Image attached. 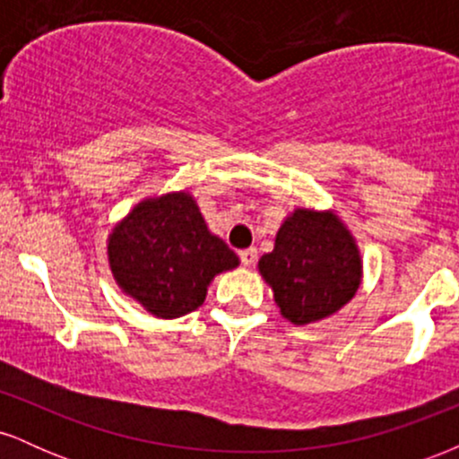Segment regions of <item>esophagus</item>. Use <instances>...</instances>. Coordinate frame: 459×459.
<instances>
[{
	"mask_svg": "<svg viewBox=\"0 0 459 459\" xmlns=\"http://www.w3.org/2000/svg\"><path fill=\"white\" fill-rule=\"evenodd\" d=\"M256 256H259V255H256V247H246V250L239 252V259H241V263H244L246 267L255 265Z\"/></svg>",
	"mask_w": 459,
	"mask_h": 459,
	"instance_id": "34e87169",
	"label": "esophagus"
}]
</instances>
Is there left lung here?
I'll return each instance as SVG.
<instances>
[{
	"mask_svg": "<svg viewBox=\"0 0 459 459\" xmlns=\"http://www.w3.org/2000/svg\"><path fill=\"white\" fill-rule=\"evenodd\" d=\"M259 272L284 319L304 325L343 308L360 287L362 261L343 222L330 212L296 209L278 229Z\"/></svg>",
	"mask_w": 459,
	"mask_h": 459,
	"instance_id": "1",
	"label": "left lung"
}]
</instances>
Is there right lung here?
Here are the masks:
<instances>
[{
    "label": "right lung",
    "instance_id": "1",
    "mask_svg": "<svg viewBox=\"0 0 459 459\" xmlns=\"http://www.w3.org/2000/svg\"><path fill=\"white\" fill-rule=\"evenodd\" d=\"M108 259L118 287L161 319L196 310L215 273L239 265L187 192L142 200L109 235Z\"/></svg>",
    "mask_w": 459,
    "mask_h": 459
}]
</instances>
